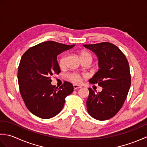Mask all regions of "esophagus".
<instances>
[{"label":"esophagus","mask_w":147,"mask_h":147,"mask_svg":"<svg viewBox=\"0 0 147 147\" xmlns=\"http://www.w3.org/2000/svg\"><path fill=\"white\" fill-rule=\"evenodd\" d=\"M73 87H74V90H77V89H78V88H82V86L77 85H73Z\"/></svg>","instance_id":"34e87169"}]
</instances>
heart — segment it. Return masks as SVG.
Instances as JSON below:
<instances>
[{
	"instance_id": "1",
	"label": "heart",
	"mask_w": 147,
	"mask_h": 147,
	"mask_svg": "<svg viewBox=\"0 0 147 147\" xmlns=\"http://www.w3.org/2000/svg\"><path fill=\"white\" fill-rule=\"evenodd\" d=\"M80 57L81 61L85 60V59H90V60L92 61V56L90 53L87 51H81L80 53ZM66 61H67V55H62L61 58L59 60V65L61 68H63L65 66L66 64ZM69 80L71 82L74 83H80L82 80V77L78 74L76 73H72L70 74L68 76Z\"/></svg>"
}]
</instances>
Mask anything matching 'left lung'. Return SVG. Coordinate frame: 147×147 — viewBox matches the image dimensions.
<instances>
[{
	"label": "left lung",
	"mask_w": 147,
	"mask_h": 147,
	"mask_svg": "<svg viewBox=\"0 0 147 147\" xmlns=\"http://www.w3.org/2000/svg\"><path fill=\"white\" fill-rule=\"evenodd\" d=\"M97 55L99 70L89 82L102 87L100 92L89 90L86 100L88 114L95 119L114 117L125 102L131 86L129 63L117 46L109 42L83 45Z\"/></svg>",
	"instance_id": "1"
}]
</instances>
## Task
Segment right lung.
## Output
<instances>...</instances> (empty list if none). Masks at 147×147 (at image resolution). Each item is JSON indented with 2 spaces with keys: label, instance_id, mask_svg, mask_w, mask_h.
<instances>
[{
  "label": "right lung",
  "instance_id": "obj_1",
  "mask_svg": "<svg viewBox=\"0 0 147 147\" xmlns=\"http://www.w3.org/2000/svg\"><path fill=\"white\" fill-rule=\"evenodd\" d=\"M74 45L44 42L30 47L22 56L18 71L19 87L33 114L42 119L55 116L63 108L65 97L73 92V85L68 82L59 88L52 85L51 78L61 73L57 56Z\"/></svg>",
  "mask_w": 147,
  "mask_h": 147
}]
</instances>
